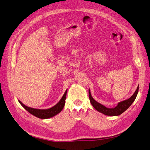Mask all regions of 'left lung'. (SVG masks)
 Returning <instances> with one entry per match:
<instances>
[{
    "instance_id": "8db88e82",
    "label": "left lung",
    "mask_w": 150,
    "mask_h": 150,
    "mask_svg": "<svg viewBox=\"0 0 150 150\" xmlns=\"http://www.w3.org/2000/svg\"><path fill=\"white\" fill-rule=\"evenodd\" d=\"M138 89L139 86L137 87V89L135 91V93H134L133 96H132L128 99L119 102L115 107L112 108H107L104 105H103L101 104H100V103L96 101L92 97L90 90H89V96L92 105L94 107L95 109L97 110L98 112L102 113L103 114L108 116H118L122 114L123 112H124L127 108H129V107L132 104V103L135 100L138 94Z\"/></svg>"
}]
</instances>
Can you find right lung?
<instances>
[{
  "instance_id": "right-lung-1",
  "label": "right lung",
  "mask_w": 150,
  "mask_h": 150,
  "mask_svg": "<svg viewBox=\"0 0 150 150\" xmlns=\"http://www.w3.org/2000/svg\"><path fill=\"white\" fill-rule=\"evenodd\" d=\"M66 93L67 90L66 91L63 96L62 97L61 100L59 101L58 104L53 106V107L48 108V109H37V108H31L25 105L19 100L18 102H20V104L25 108V109L27 110L29 113H31V114H32L38 118H42V119H46V118L53 117L54 115H57L58 113H59L62 110H63L65 104Z\"/></svg>"
}]
</instances>
